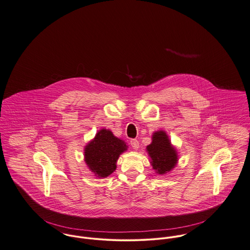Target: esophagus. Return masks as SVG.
Masks as SVG:
<instances>
[{
  "label": "esophagus",
  "instance_id": "1",
  "mask_svg": "<svg viewBox=\"0 0 250 250\" xmlns=\"http://www.w3.org/2000/svg\"><path fill=\"white\" fill-rule=\"evenodd\" d=\"M130 145H131V146L133 147V149H138L139 148V142L138 140H136V139H132L131 141H130Z\"/></svg>",
  "mask_w": 250,
  "mask_h": 250
}]
</instances>
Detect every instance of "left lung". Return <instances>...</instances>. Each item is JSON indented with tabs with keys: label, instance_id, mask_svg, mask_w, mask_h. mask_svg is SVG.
I'll list each match as a JSON object with an SVG mask.
<instances>
[{
	"label": "left lung",
	"instance_id": "left-lung-1",
	"mask_svg": "<svg viewBox=\"0 0 250 250\" xmlns=\"http://www.w3.org/2000/svg\"><path fill=\"white\" fill-rule=\"evenodd\" d=\"M146 151L151 159L152 168L158 174H165L177 164V151L171 146L164 130L155 131L152 134V141L146 146Z\"/></svg>",
	"mask_w": 250,
	"mask_h": 250
}]
</instances>
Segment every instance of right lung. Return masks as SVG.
<instances>
[{"label": "right lung", "instance_id": "1", "mask_svg": "<svg viewBox=\"0 0 250 250\" xmlns=\"http://www.w3.org/2000/svg\"><path fill=\"white\" fill-rule=\"evenodd\" d=\"M127 149L125 141L103 128L84 148V161L97 177H106L117 167L119 156Z\"/></svg>", "mask_w": 250, "mask_h": 250}]
</instances>
